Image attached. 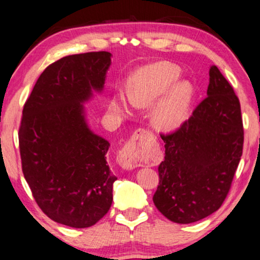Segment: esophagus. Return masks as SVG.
I'll return each instance as SVG.
<instances>
[{
    "instance_id": "esophagus-1",
    "label": "esophagus",
    "mask_w": 260,
    "mask_h": 260,
    "mask_svg": "<svg viewBox=\"0 0 260 260\" xmlns=\"http://www.w3.org/2000/svg\"><path fill=\"white\" fill-rule=\"evenodd\" d=\"M151 139L152 134L149 131L144 128L136 129L128 142L119 151V165L126 170L143 165L149 157V143Z\"/></svg>"
}]
</instances>
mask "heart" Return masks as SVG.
<instances>
[{"mask_svg": "<svg viewBox=\"0 0 260 260\" xmlns=\"http://www.w3.org/2000/svg\"><path fill=\"white\" fill-rule=\"evenodd\" d=\"M180 69L169 61L141 68L134 73L128 85L129 102L135 108H148L156 104L152 110V124L160 131H171L179 127L186 119L190 105L192 88L187 81H179ZM114 112L127 114L128 104L124 95H116L110 102Z\"/></svg>", "mask_w": 260, "mask_h": 260, "instance_id": "heart-1", "label": "heart"}]
</instances>
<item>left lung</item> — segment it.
Returning <instances> with one entry per match:
<instances>
[{
    "label": "left lung",
    "mask_w": 260,
    "mask_h": 260,
    "mask_svg": "<svg viewBox=\"0 0 260 260\" xmlns=\"http://www.w3.org/2000/svg\"><path fill=\"white\" fill-rule=\"evenodd\" d=\"M208 98L170 134L152 200L171 221L191 223L215 212L230 191L243 150L241 105L219 69H210Z\"/></svg>",
    "instance_id": "left-lung-1"
}]
</instances>
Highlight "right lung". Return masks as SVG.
<instances>
[{
    "label": "right lung",
    "mask_w": 260,
    "mask_h": 260,
    "mask_svg": "<svg viewBox=\"0 0 260 260\" xmlns=\"http://www.w3.org/2000/svg\"><path fill=\"white\" fill-rule=\"evenodd\" d=\"M110 64L108 51L63 57L41 73L23 109L24 177L42 212L69 227L95 225L112 204L110 143L89 129L82 105L103 89Z\"/></svg>",
    "instance_id": "right-lung-1"
}]
</instances>
